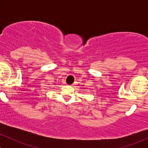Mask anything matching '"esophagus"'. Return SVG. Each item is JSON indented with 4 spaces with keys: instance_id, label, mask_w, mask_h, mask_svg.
Segmentation results:
<instances>
[{
    "instance_id": "obj_1",
    "label": "esophagus",
    "mask_w": 148,
    "mask_h": 148,
    "mask_svg": "<svg viewBox=\"0 0 148 148\" xmlns=\"http://www.w3.org/2000/svg\"><path fill=\"white\" fill-rule=\"evenodd\" d=\"M74 84H71V86H74Z\"/></svg>"
}]
</instances>
